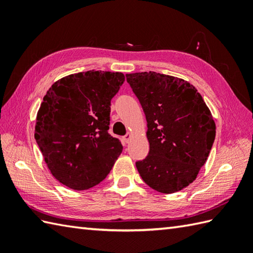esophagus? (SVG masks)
<instances>
[{
  "label": "esophagus",
  "mask_w": 253,
  "mask_h": 253,
  "mask_svg": "<svg viewBox=\"0 0 253 253\" xmlns=\"http://www.w3.org/2000/svg\"><path fill=\"white\" fill-rule=\"evenodd\" d=\"M130 138H131V133H129V132H127L126 135L123 137L124 141H125V142H128V141H129V139H130Z\"/></svg>",
  "instance_id": "1"
}]
</instances>
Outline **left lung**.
Returning a JSON list of instances; mask_svg holds the SVG:
<instances>
[{"label": "left lung", "instance_id": "8db88e82", "mask_svg": "<svg viewBox=\"0 0 253 253\" xmlns=\"http://www.w3.org/2000/svg\"><path fill=\"white\" fill-rule=\"evenodd\" d=\"M146 114L149 154L137 161L141 178L162 193L196 179L215 139V123L197 89L184 79L154 72L126 75Z\"/></svg>", "mask_w": 253, "mask_h": 253}]
</instances>
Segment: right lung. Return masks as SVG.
<instances>
[{
  "label": "right lung",
  "instance_id": "add662e5",
  "mask_svg": "<svg viewBox=\"0 0 253 253\" xmlns=\"http://www.w3.org/2000/svg\"><path fill=\"white\" fill-rule=\"evenodd\" d=\"M125 82L122 73L88 71L57 80L37 115L35 138L52 175L87 190L109 175L123 151L111 136V100Z\"/></svg>",
  "mask_w": 253,
  "mask_h": 253
}]
</instances>
